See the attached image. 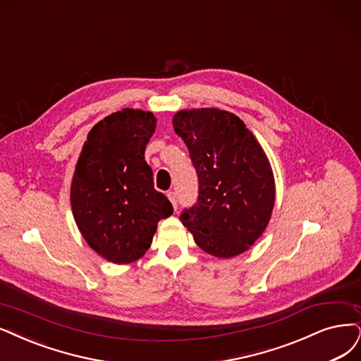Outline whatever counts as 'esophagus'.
I'll return each instance as SVG.
<instances>
[{
  "label": "esophagus",
  "instance_id": "obj_1",
  "mask_svg": "<svg viewBox=\"0 0 361 361\" xmlns=\"http://www.w3.org/2000/svg\"><path fill=\"white\" fill-rule=\"evenodd\" d=\"M168 199L171 201V204H172V207H173V209H177L178 208V199H177V193L176 192H168Z\"/></svg>",
  "mask_w": 361,
  "mask_h": 361
}]
</instances>
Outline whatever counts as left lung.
Wrapping results in <instances>:
<instances>
[{
    "label": "left lung",
    "mask_w": 361,
    "mask_h": 361,
    "mask_svg": "<svg viewBox=\"0 0 361 361\" xmlns=\"http://www.w3.org/2000/svg\"><path fill=\"white\" fill-rule=\"evenodd\" d=\"M173 130L188 145L197 173V201L180 220L209 255H241L263 233L275 202L274 173L244 122L217 109L183 110Z\"/></svg>",
    "instance_id": "obj_1"
}]
</instances>
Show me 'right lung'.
I'll use <instances>...</instances> for the list:
<instances>
[{
  "label": "right lung",
  "instance_id": "obj_1",
  "mask_svg": "<svg viewBox=\"0 0 361 361\" xmlns=\"http://www.w3.org/2000/svg\"><path fill=\"white\" fill-rule=\"evenodd\" d=\"M156 128L150 111L125 109L92 128L71 184L74 220L86 243L113 263H130L149 250L157 221L172 214L154 189L145 145Z\"/></svg>",
  "mask_w": 361,
  "mask_h": 361
}]
</instances>
